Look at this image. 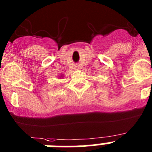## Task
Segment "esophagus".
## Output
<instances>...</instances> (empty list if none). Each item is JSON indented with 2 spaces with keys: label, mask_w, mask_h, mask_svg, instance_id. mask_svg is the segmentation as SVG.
I'll use <instances>...</instances> for the list:
<instances>
[{
  "label": "esophagus",
  "mask_w": 152,
  "mask_h": 152,
  "mask_svg": "<svg viewBox=\"0 0 152 152\" xmlns=\"http://www.w3.org/2000/svg\"><path fill=\"white\" fill-rule=\"evenodd\" d=\"M75 70H80V66L79 65V64H75Z\"/></svg>",
  "instance_id": "obj_1"
}]
</instances>
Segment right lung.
<instances>
[{"mask_svg": "<svg viewBox=\"0 0 152 152\" xmlns=\"http://www.w3.org/2000/svg\"><path fill=\"white\" fill-rule=\"evenodd\" d=\"M60 77H63V75H61V76H60Z\"/></svg>", "mask_w": 152, "mask_h": 152, "instance_id": "add662e5", "label": "right lung"}]
</instances>
